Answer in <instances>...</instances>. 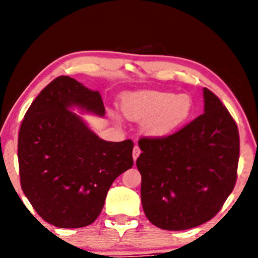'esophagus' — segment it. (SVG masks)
<instances>
[{"label": "esophagus", "instance_id": "esophagus-1", "mask_svg": "<svg viewBox=\"0 0 258 258\" xmlns=\"http://www.w3.org/2000/svg\"><path fill=\"white\" fill-rule=\"evenodd\" d=\"M140 154H141V150H140L139 146H134V148H133V159H134V161L138 159V157L140 156Z\"/></svg>", "mask_w": 258, "mask_h": 258}]
</instances>
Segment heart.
Segmentation results:
<instances>
[{"instance_id":"obj_1","label":"heart","mask_w":258,"mask_h":258,"mask_svg":"<svg viewBox=\"0 0 258 258\" xmlns=\"http://www.w3.org/2000/svg\"><path fill=\"white\" fill-rule=\"evenodd\" d=\"M120 108L128 120L145 121V132L150 137L159 138L185 124L194 111V103L187 94L139 91L126 93L121 99Z\"/></svg>"}]
</instances>
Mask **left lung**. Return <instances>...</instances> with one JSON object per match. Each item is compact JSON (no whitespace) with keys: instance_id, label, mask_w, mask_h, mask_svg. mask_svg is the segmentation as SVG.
Here are the masks:
<instances>
[{"instance_id":"1","label":"left lung","mask_w":258,"mask_h":258,"mask_svg":"<svg viewBox=\"0 0 258 258\" xmlns=\"http://www.w3.org/2000/svg\"><path fill=\"white\" fill-rule=\"evenodd\" d=\"M204 100L203 115L177 132L139 140L142 207L160 229L180 231L206 223L221 211L237 181L238 126L206 87Z\"/></svg>"}]
</instances>
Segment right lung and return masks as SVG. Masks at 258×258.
Here are the masks:
<instances>
[{
    "instance_id": "obj_1",
    "label": "right lung",
    "mask_w": 258,
    "mask_h": 258,
    "mask_svg": "<svg viewBox=\"0 0 258 258\" xmlns=\"http://www.w3.org/2000/svg\"><path fill=\"white\" fill-rule=\"evenodd\" d=\"M73 106L106 112L98 91L59 76L30 104L18 138L21 189L43 220L64 229L92 224L112 182L133 166L132 140L100 139Z\"/></svg>"
}]
</instances>
